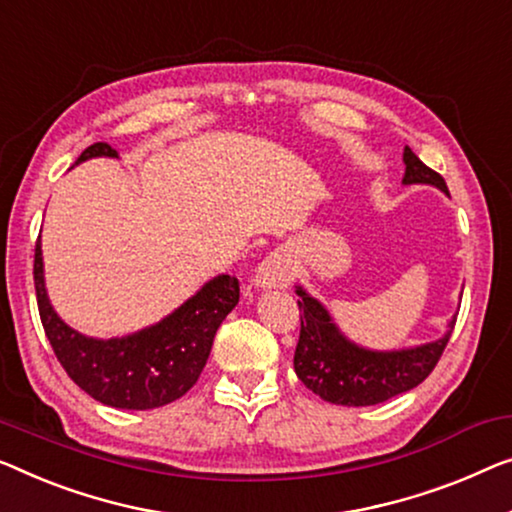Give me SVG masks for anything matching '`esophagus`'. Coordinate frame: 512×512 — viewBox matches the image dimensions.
<instances>
[{"label": "esophagus", "mask_w": 512, "mask_h": 512, "mask_svg": "<svg viewBox=\"0 0 512 512\" xmlns=\"http://www.w3.org/2000/svg\"><path fill=\"white\" fill-rule=\"evenodd\" d=\"M253 282L259 289L287 287L292 282V264H289V259L282 253H271L257 266Z\"/></svg>", "instance_id": "1"}]
</instances>
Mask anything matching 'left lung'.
<instances>
[{"instance_id":"8db88e82","label":"left lung","mask_w":512,"mask_h":512,"mask_svg":"<svg viewBox=\"0 0 512 512\" xmlns=\"http://www.w3.org/2000/svg\"><path fill=\"white\" fill-rule=\"evenodd\" d=\"M402 160V183H430L451 195L444 177L430 170L409 147H404ZM296 294L301 296V335L294 352L296 377L322 400L345 407H370L416 388L439 363L455 326L453 317L444 338L421 347L372 352L347 340L333 324L329 310L303 287H296Z\"/></svg>"}]
</instances>
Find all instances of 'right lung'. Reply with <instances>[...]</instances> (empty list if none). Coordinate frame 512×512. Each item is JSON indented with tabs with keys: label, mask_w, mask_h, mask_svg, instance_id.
<instances>
[{
	"label": "right lung",
	"mask_w": 512,
	"mask_h": 512,
	"mask_svg": "<svg viewBox=\"0 0 512 512\" xmlns=\"http://www.w3.org/2000/svg\"><path fill=\"white\" fill-rule=\"evenodd\" d=\"M98 156L117 158V151L108 142H96L82 151L75 165ZM34 285L45 335L66 375L94 400L135 411L163 407L195 386L211 354L213 335L239 303V280L218 276L149 329L98 340L61 322L50 305L41 239L34 253Z\"/></svg>",
	"instance_id": "1"
}]
</instances>
